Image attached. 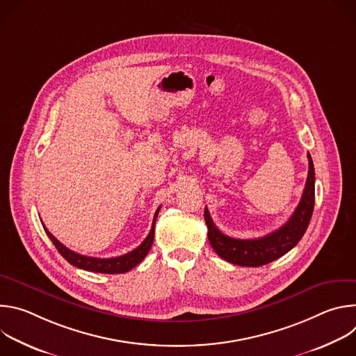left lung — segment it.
<instances>
[{"instance_id":"obj_1","label":"left lung","mask_w":356,"mask_h":356,"mask_svg":"<svg viewBox=\"0 0 356 356\" xmlns=\"http://www.w3.org/2000/svg\"><path fill=\"white\" fill-rule=\"evenodd\" d=\"M307 158L309 176L301 200L289 221L275 232L257 239L231 238L216 227L209 210H204V220L209 228V241L220 258L238 266L257 268L276 261L298 243L310 224L314 210L316 173L310 154H307Z\"/></svg>"}]
</instances>
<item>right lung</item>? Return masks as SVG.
<instances>
[{"mask_svg": "<svg viewBox=\"0 0 356 356\" xmlns=\"http://www.w3.org/2000/svg\"><path fill=\"white\" fill-rule=\"evenodd\" d=\"M161 207L156 210L155 217H154V222H152V228L149 235L145 238V241L134 250L125 253V255L117 257V258H92V257H84L80 255L77 252L70 250L69 248H66L63 243H60L52 234H50L46 227L43 225L47 236L50 238V241L54 242V245L56 246V249L59 250L60 255L73 266L83 269V270H88V272H97V273H108V275H117V273H125L131 269H134L136 265H139L143 258L147 255V252L152 248V243H154V236H155V222L158 218Z\"/></svg>", "mask_w": 356, "mask_h": 356, "instance_id": "right-lung-1", "label": "right lung"}]
</instances>
